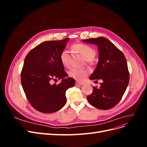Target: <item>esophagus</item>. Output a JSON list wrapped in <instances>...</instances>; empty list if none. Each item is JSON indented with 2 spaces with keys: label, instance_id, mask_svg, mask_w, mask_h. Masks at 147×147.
Segmentation results:
<instances>
[{
  "label": "esophagus",
  "instance_id": "1",
  "mask_svg": "<svg viewBox=\"0 0 147 147\" xmlns=\"http://www.w3.org/2000/svg\"><path fill=\"white\" fill-rule=\"evenodd\" d=\"M75 84H77V85H80H80H83V84H84L83 83H82V82H75Z\"/></svg>",
  "mask_w": 147,
  "mask_h": 147
}]
</instances>
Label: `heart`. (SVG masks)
I'll return each mask as SVG.
<instances>
[{
    "mask_svg": "<svg viewBox=\"0 0 147 147\" xmlns=\"http://www.w3.org/2000/svg\"><path fill=\"white\" fill-rule=\"evenodd\" d=\"M72 48L79 53L86 60L90 63L96 55V51L91 47L84 43H75L72 45ZM61 63L65 67L70 65V54L67 50H63L59 56ZM88 70L86 69L71 68L68 71L69 76L77 80L81 81L85 78L88 75Z\"/></svg>",
    "mask_w": 147,
    "mask_h": 147,
    "instance_id": "b5f03b06",
    "label": "heart"
}]
</instances>
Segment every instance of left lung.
<instances>
[{"instance_id": "obj_1", "label": "left lung", "mask_w": 147, "mask_h": 147, "mask_svg": "<svg viewBox=\"0 0 147 147\" xmlns=\"http://www.w3.org/2000/svg\"><path fill=\"white\" fill-rule=\"evenodd\" d=\"M96 44L99 50V61L90 80L101 79L100 88L93 86L91 94L87 96L90 104L100 110H109L118 104L129 82L126 57L121 51L104 37L83 40Z\"/></svg>"}]
</instances>
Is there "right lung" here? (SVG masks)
<instances>
[{
	"mask_svg": "<svg viewBox=\"0 0 147 147\" xmlns=\"http://www.w3.org/2000/svg\"><path fill=\"white\" fill-rule=\"evenodd\" d=\"M69 39L43 42L25 57L21 85L30 104L40 112L51 113L63 108L66 103V90L75 85L74 78H65L68 75L59 57ZM57 79L63 80L58 85L51 84Z\"/></svg>",
	"mask_w": 147,
	"mask_h": 147,
	"instance_id": "obj_1",
	"label": "right lung"
}]
</instances>
